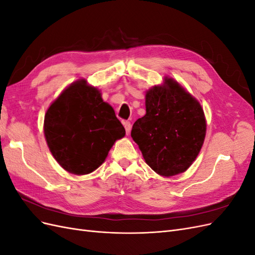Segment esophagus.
<instances>
[{
	"mask_svg": "<svg viewBox=\"0 0 255 255\" xmlns=\"http://www.w3.org/2000/svg\"><path fill=\"white\" fill-rule=\"evenodd\" d=\"M123 126H125V128H126L127 134H128L130 132V128H132V126H130V122L125 121V122H123Z\"/></svg>",
	"mask_w": 255,
	"mask_h": 255,
	"instance_id": "esophagus-1",
	"label": "esophagus"
}]
</instances>
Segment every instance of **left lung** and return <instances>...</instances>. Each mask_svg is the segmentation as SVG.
<instances>
[{
    "label": "left lung",
    "instance_id": "obj_1",
    "mask_svg": "<svg viewBox=\"0 0 255 255\" xmlns=\"http://www.w3.org/2000/svg\"><path fill=\"white\" fill-rule=\"evenodd\" d=\"M145 112L130 132L144 161L161 176L185 172L205 139L201 104L180 83L165 76L163 84L146 90Z\"/></svg>",
    "mask_w": 255,
    "mask_h": 255
}]
</instances>
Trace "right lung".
Returning <instances> with one entry per match:
<instances>
[{
    "label": "right lung",
    "instance_id": "1",
    "mask_svg": "<svg viewBox=\"0 0 255 255\" xmlns=\"http://www.w3.org/2000/svg\"><path fill=\"white\" fill-rule=\"evenodd\" d=\"M43 133L53 157L75 175L101 166L126 129L102 94L81 79L63 90L44 115Z\"/></svg>",
    "mask_w": 255,
    "mask_h": 255
}]
</instances>
